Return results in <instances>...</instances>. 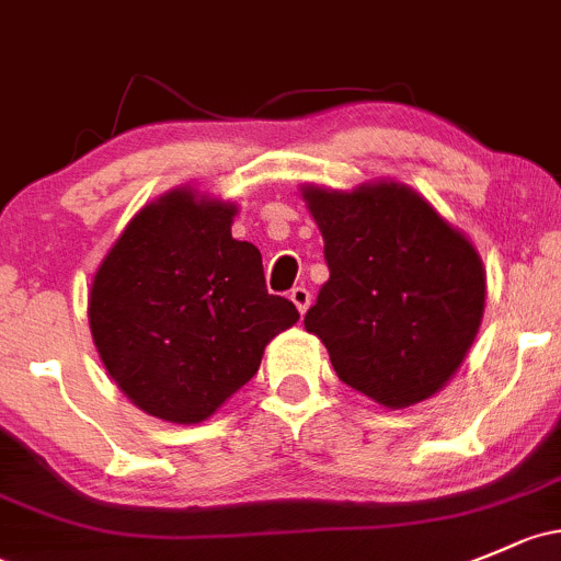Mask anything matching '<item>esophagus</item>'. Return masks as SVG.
<instances>
[{"mask_svg":"<svg viewBox=\"0 0 561 561\" xmlns=\"http://www.w3.org/2000/svg\"><path fill=\"white\" fill-rule=\"evenodd\" d=\"M290 300L296 304V309L300 311V314H306V309H309V304H311V293L306 290V287H293Z\"/></svg>","mask_w":561,"mask_h":561,"instance_id":"obj_1","label":"esophagus"}]
</instances>
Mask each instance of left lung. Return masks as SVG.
<instances>
[{"label": "left lung", "mask_w": 561, "mask_h": 561, "mask_svg": "<svg viewBox=\"0 0 561 561\" xmlns=\"http://www.w3.org/2000/svg\"><path fill=\"white\" fill-rule=\"evenodd\" d=\"M304 198L330 271L306 330L328 346L339 379L376 403L427 400L479 333L486 296L479 252L398 182L352 193L306 187Z\"/></svg>", "instance_id": "8db88e82"}]
</instances>
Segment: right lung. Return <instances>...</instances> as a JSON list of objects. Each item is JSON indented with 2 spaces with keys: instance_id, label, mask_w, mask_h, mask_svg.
Masks as SVG:
<instances>
[{
  "instance_id": "add662e5",
  "label": "right lung",
  "mask_w": 561,
  "mask_h": 561,
  "mask_svg": "<svg viewBox=\"0 0 561 561\" xmlns=\"http://www.w3.org/2000/svg\"><path fill=\"white\" fill-rule=\"evenodd\" d=\"M233 204L193 191L145 206L107 252L88 296L93 344L147 414L196 424L261 368L265 344L298 322L265 290L261 250L236 241Z\"/></svg>"
}]
</instances>
